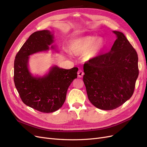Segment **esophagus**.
I'll return each mask as SVG.
<instances>
[{
  "instance_id": "34e87169",
  "label": "esophagus",
  "mask_w": 147,
  "mask_h": 147,
  "mask_svg": "<svg viewBox=\"0 0 147 147\" xmlns=\"http://www.w3.org/2000/svg\"><path fill=\"white\" fill-rule=\"evenodd\" d=\"M78 77L79 78H82V77L84 75V73L83 71L82 70V69H79L78 72Z\"/></svg>"
}]
</instances>
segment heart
I'll return each mask as SVG.
<instances>
[{
    "label": "heart",
    "instance_id": "1",
    "mask_svg": "<svg viewBox=\"0 0 147 147\" xmlns=\"http://www.w3.org/2000/svg\"><path fill=\"white\" fill-rule=\"evenodd\" d=\"M105 42L102 37L94 36H84L71 41L69 48L76 55L84 54V58L89 60L94 58L104 49Z\"/></svg>",
    "mask_w": 147,
    "mask_h": 147
}]
</instances>
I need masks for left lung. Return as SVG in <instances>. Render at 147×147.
<instances>
[{
  "mask_svg": "<svg viewBox=\"0 0 147 147\" xmlns=\"http://www.w3.org/2000/svg\"><path fill=\"white\" fill-rule=\"evenodd\" d=\"M110 52L84 63L83 80L88 99L98 109L111 110L132 96L139 75L138 54L123 33Z\"/></svg>",
  "mask_w": 147,
  "mask_h": 147,
  "instance_id": "8db88e82",
  "label": "left lung"
}]
</instances>
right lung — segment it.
I'll list each match as a JSON object with an SVG mask.
<instances>
[{
    "instance_id": "right-lung-1",
    "label": "right lung",
    "mask_w": 147,
    "mask_h": 147,
    "mask_svg": "<svg viewBox=\"0 0 147 147\" xmlns=\"http://www.w3.org/2000/svg\"><path fill=\"white\" fill-rule=\"evenodd\" d=\"M53 38V34L49 30L33 33L22 46L14 61L13 80L22 101L33 109L46 113L55 111L63 106L68 87L78 78V67L67 69L53 66L42 78L34 77L30 73L28 56L48 50Z\"/></svg>"
}]
</instances>
